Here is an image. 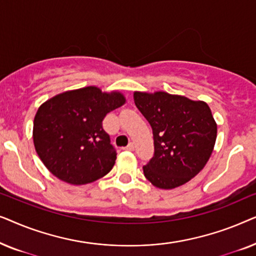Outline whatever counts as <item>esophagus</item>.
<instances>
[{
  "mask_svg": "<svg viewBox=\"0 0 256 256\" xmlns=\"http://www.w3.org/2000/svg\"><path fill=\"white\" fill-rule=\"evenodd\" d=\"M124 150H128V152H132L134 150V144L132 143H129V144L127 146H124Z\"/></svg>",
  "mask_w": 256,
  "mask_h": 256,
  "instance_id": "34e87169",
  "label": "esophagus"
}]
</instances>
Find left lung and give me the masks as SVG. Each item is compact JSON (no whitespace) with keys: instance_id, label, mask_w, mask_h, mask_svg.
Here are the masks:
<instances>
[{"instance_id":"1","label":"left lung","mask_w":256,"mask_h":256,"mask_svg":"<svg viewBox=\"0 0 256 256\" xmlns=\"http://www.w3.org/2000/svg\"><path fill=\"white\" fill-rule=\"evenodd\" d=\"M136 107L152 128L155 152L143 172L154 186L170 190L206 166L216 138L208 104L166 92H134Z\"/></svg>"}]
</instances>
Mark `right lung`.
<instances>
[{"instance_id": "obj_1", "label": "right lung", "mask_w": 256, "mask_h": 256, "mask_svg": "<svg viewBox=\"0 0 256 256\" xmlns=\"http://www.w3.org/2000/svg\"><path fill=\"white\" fill-rule=\"evenodd\" d=\"M124 102V96L118 90L107 93L87 86L42 104L34 115L32 138L48 170L72 185L92 183L110 172L116 152L102 120Z\"/></svg>"}]
</instances>
